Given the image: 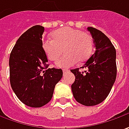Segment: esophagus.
I'll return each mask as SVG.
<instances>
[{"label":"esophagus","instance_id":"obj_1","mask_svg":"<svg viewBox=\"0 0 129 129\" xmlns=\"http://www.w3.org/2000/svg\"><path fill=\"white\" fill-rule=\"evenodd\" d=\"M69 71V70H68V69H63V74H66V73H68Z\"/></svg>","mask_w":129,"mask_h":129}]
</instances>
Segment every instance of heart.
I'll list each match as a JSON object with an SVG mask.
<instances>
[{"mask_svg":"<svg viewBox=\"0 0 129 129\" xmlns=\"http://www.w3.org/2000/svg\"><path fill=\"white\" fill-rule=\"evenodd\" d=\"M53 39L42 41V50L50 60L54 61L62 52L66 53L56 60L59 68H69L77 61L83 63L92 55L93 39L85 31L71 27H63L51 34Z\"/></svg>","mask_w":129,"mask_h":129,"instance_id":"obj_1","label":"heart"}]
</instances>
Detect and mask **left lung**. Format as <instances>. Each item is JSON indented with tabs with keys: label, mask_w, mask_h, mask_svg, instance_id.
Instances as JSON below:
<instances>
[{
	"label": "left lung",
	"mask_w": 129,
	"mask_h": 129,
	"mask_svg": "<svg viewBox=\"0 0 129 129\" xmlns=\"http://www.w3.org/2000/svg\"><path fill=\"white\" fill-rule=\"evenodd\" d=\"M95 47L94 53L81 69L71 71L75 76L71 90L75 100L85 106L101 103L108 97L115 83L117 74L116 51L109 38L101 31L88 27Z\"/></svg>",
	"instance_id": "obj_1"
}]
</instances>
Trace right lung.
Masks as SVG:
<instances>
[{
    "label": "right lung",
    "instance_id": "1",
    "mask_svg": "<svg viewBox=\"0 0 129 129\" xmlns=\"http://www.w3.org/2000/svg\"><path fill=\"white\" fill-rule=\"evenodd\" d=\"M45 28L35 25L22 34L9 58L10 83L14 93L26 105L40 108L52 99L62 69H49L42 47Z\"/></svg>",
    "mask_w": 129,
    "mask_h": 129
}]
</instances>
